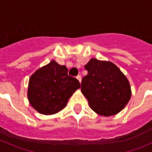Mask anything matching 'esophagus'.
Wrapping results in <instances>:
<instances>
[{"instance_id": "1", "label": "esophagus", "mask_w": 152, "mask_h": 152, "mask_svg": "<svg viewBox=\"0 0 152 152\" xmlns=\"http://www.w3.org/2000/svg\"><path fill=\"white\" fill-rule=\"evenodd\" d=\"M77 79L79 80V82H80V83L81 82V79H82V78H81V76H80V75H77Z\"/></svg>"}]
</instances>
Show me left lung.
Segmentation results:
<instances>
[{"mask_svg": "<svg viewBox=\"0 0 152 152\" xmlns=\"http://www.w3.org/2000/svg\"><path fill=\"white\" fill-rule=\"evenodd\" d=\"M88 75L81 81V92L93 110L110 116L123 110L132 96L126 75L110 61L91 58L84 66Z\"/></svg>", "mask_w": 152, "mask_h": 152, "instance_id": "obj_1", "label": "left lung"}]
</instances>
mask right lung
I'll list each match as a JSON object with an SVG mask.
<instances>
[{"label": "right lung", "instance_id": "obj_1", "mask_svg": "<svg viewBox=\"0 0 152 152\" xmlns=\"http://www.w3.org/2000/svg\"><path fill=\"white\" fill-rule=\"evenodd\" d=\"M68 72L66 66L52 60L31 75L27 97L37 112L52 115L66 107L69 98L80 88V82Z\"/></svg>", "mask_w": 152, "mask_h": 152}]
</instances>
